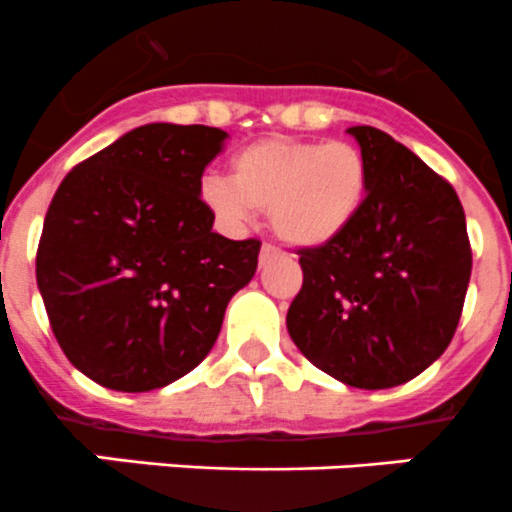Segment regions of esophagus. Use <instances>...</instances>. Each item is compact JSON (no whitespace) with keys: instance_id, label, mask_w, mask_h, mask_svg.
Masks as SVG:
<instances>
[{"instance_id":"34e87169","label":"esophagus","mask_w":512,"mask_h":512,"mask_svg":"<svg viewBox=\"0 0 512 512\" xmlns=\"http://www.w3.org/2000/svg\"><path fill=\"white\" fill-rule=\"evenodd\" d=\"M278 254V249L273 244H263L261 246V263H266V261H271L273 256Z\"/></svg>"}]
</instances>
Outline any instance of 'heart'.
<instances>
[{
  "label": "heart",
  "mask_w": 512,
  "mask_h": 512,
  "mask_svg": "<svg viewBox=\"0 0 512 512\" xmlns=\"http://www.w3.org/2000/svg\"><path fill=\"white\" fill-rule=\"evenodd\" d=\"M368 161L351 141L271 136L231 159V181L206 179L201 199L226 224L268 211L276 236L301 249L338 239L368 196Z\"/></svg>",
  "instance_id": "heart-1"
}]
</instances>
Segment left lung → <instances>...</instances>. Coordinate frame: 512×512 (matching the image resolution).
<instances>
[{"instance_id": "left-lung-1", "label": "left lung", "mask_w": 512, "mask_h": 512, "mask_svg": "<svg viewBox=\"0 0 512 512\" xmlns=\"http://www.w3.org/2000/svg\"><path fill=\"white\" fill-rule=\"evenodd\" d=\"M368 196L338 239L298 249L303 286L286 326L316 368L353 388H393L443 356L473 254L453 186L373 126H351Z\"/></svg>"}]
</instances>
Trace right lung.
I'll return each mask as SVG.
<instances>
[{"instance_id":"right-lung-1","label":"right lung","mask_w":512,"mask_h":512,"mask_svg":"<svg viewBox=\"0 0 512 512\" xmlns=\"http://www.w3.org/2000/svg\"><path fill=\"white\" fill-rule=\"evenodd\" d=\"M226 136L139 126L59 184L37 283L64 356L99 386L144 393L194 371L231 296L254 278L261 241L211 231L214 211L199 196Z\"/></svg>"}]
</instances>
